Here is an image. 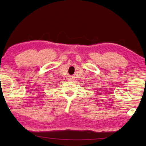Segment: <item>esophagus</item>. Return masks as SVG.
Masks as SVG:
<instances>
[{"label": "esophagus", "instance_id": "34e87169", "mask_svg": "<svg viewBox=\"0 0 146 146\" xmlns=\"http://www.w3.org/2000/svg\"><path fill=\"white\" fill-rule=\"evenodd\" d=\"M68 80H71V78H68Z\"/></svg>", "mask_w": 146, "mask_h": 146}]
</instances>
